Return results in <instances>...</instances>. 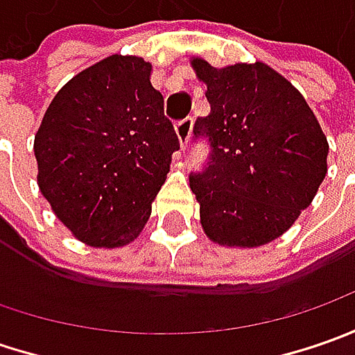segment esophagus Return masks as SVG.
<instances>
[{
	"label": "esophagus",
	"instance_id": "34e87169",
	"mask_svg": "<svg viewBox=\"0 0 355 355\" xmlns=\"http://www.w3.org/2000/svg\"><path fill=\"white\" fill-rule=\"evenodd\" d=\"M191 128H193V122H191V118H185L182 122H178L175 124V134H178V140H180V146L185 148V144L189 140V136H191Z\"/></svg>",
	"mask_w": 355,
	"mask_h": 355
}]
</instances>
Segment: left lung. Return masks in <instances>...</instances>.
<instances>
[{
    "mask_svg": "<svg viewBox=\"0 0 355 355\" xmlns=\"http://www.w3.org/2000/svg\"><path fill=\"white\" fill-rule=\"evenodd\" d=\"M209 116L193 134L211 146L207 168L189 175L205 235L252 249L286 233L328 171V140L304 96L265 62L223 69L193 57Z\"/></svg>",
    "mask_w": 355,
    "mask_h": 355,
    "instance_id": "obj_1",
    "label": "left lung"
}]
</instances>
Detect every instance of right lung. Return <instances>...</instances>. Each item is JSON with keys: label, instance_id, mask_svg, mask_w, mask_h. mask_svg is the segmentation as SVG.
<instances>
[{"label": "right lung", "instance_id": "add662e5", "mask_svg": "<svg viewBox=\"0 0 355 355\" xmlns=\"http://www.w3.org/2000/svg\"><path fill=\"white\" fill-rule=\"evenodd\" d=\"M152 64L110 55L62 87L35 134L37 184L78 241L116 249L142 233L180 150Z\"/></svg>", "mask_w": 355, "mask_h": 355}]
</instances>
